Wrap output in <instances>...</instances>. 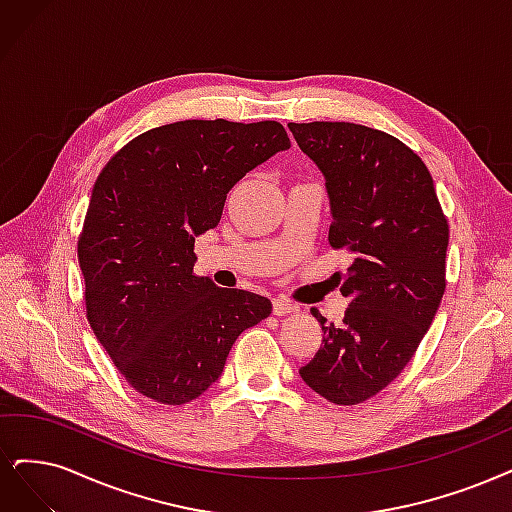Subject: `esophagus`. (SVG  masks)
I'll list each match as a JSON object with an SVG mask.
<instances>
[{
    "label": "esophagus",
    "mask_w": 512,
    "mask_h": 512,
    "mask_svg": "<svg viewBox=\"0 0 512 512\" xmlns=\"http://www.w3.org/2000/svg\"><path fill=\"white\" fill-rule=\"evenodd\" d=\"M272 312H274L276 316H287V314L295 312V306L291 304L289 299H285V297H276V299L272 301Z\"/></svg>",
    "instance_id": "1"
}]
</instances>
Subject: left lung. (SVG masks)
<instances>
[{"mask_svg": "<svg viewBox=\"0 0 512 512\" xmlns=\"http://www.w3.org/2000/svg\"><path fill=\"white\" fill-rule=\"evenodd\" d=\"M323 170L331 202L329 244L352 255L339 325L299 369L335 405H358L384 390L418 350L445 293L449 225L422 158L403 141L350 122L289 124Z\"/></svg>", "mask_w": 512, "mask_h": 512, "instance_id": "8db88e82", "label": "left lung"}]
</instances>
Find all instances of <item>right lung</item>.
Wrapping results in <instances>:
<instances>
[{"label":"right lung","mask_w":512,"mask_h":512,"mask_svg":"<svg viewBox=\"0 0 512 512\" xmlns=\"http://www.w3.org/2000/svg\"><path fill=\"white\" fill-rule=\"evenodd\" d=\"M289 147L274 120H185L126 143L94 181L78 240L86 318L147 399H198L236 337L270 316L268 297L196 276L194 244L219 223L227 192Z\"/></svg>","instance_id":"1"}]
</instances>
